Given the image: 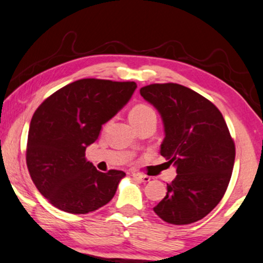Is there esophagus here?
Returning a JSON list of instances; mask_svg holds the SVG:
<instances>
[{
    "mask_svg": "<svg viewBox=\"0 0 263 263\" xmlns=\"http://www.w3.org/2000/svg\"><path fill=\"white\" fill-rule=\"evenodd\" d=\"M134 178L137 179V181H139V182H149V181H151V177H149V176L141 175V174H135Z\"/></svg>",
    "mask_w": 263,
    "mask_h": 263,
    "instance_id": "esophagus-1",
    "label": "esophagus"
}]
</instances>
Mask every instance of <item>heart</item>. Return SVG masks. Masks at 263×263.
I'll return each instance as SVG.
<instances>
[{"instance_id":"obj_1","label":"heart","mask_w":263,"mask_h":263,"mask_svg":"<svg viewBox=\"0 0 263 263\" xmlns=\"http://www.w3.org/2000/svg\"><path fill=\"white\" fill-rule=\"evenodd\" d=\"M149 119H156L154 109L147 104H137L129 111V120L135 126L149 120Z\"/></svg>"}]
</instances>
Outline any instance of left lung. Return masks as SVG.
<instances>
[{"label": "left lung", "instance_id": "obj_1", "mask_svg": "<svg viewBox=\"0 0 263 263\" xmlns=\"http://www.w3.org/2000/svg\"><path fill=\"white\" fill-rule=\"evenodd\" d=\"M139 92L160 112V153L177 172L155 214L171 224L201 220L223 198L233 171L235 145L223 116L214 103L182 85L152 84Z\"/></svg>", "mask_w": 263, "mask_h": 263}]
</instances>
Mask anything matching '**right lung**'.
Here are the masks:
<instances>
[{"instance_id":"right-lung-1","label":"right lung","mask_w":263,"mask_h":263,"mask_svg":"<svg viewBox=\"0 0 263 263\" xmlns=\"http://www.w3.org/2000/svg\"><path fill=\"white\" fill-rule=\"evenodd\" d=\"M134 81L82 79L46 98L30 122L26 166L39 192L59 210L88 214L108 204L124 171H98L85 152L124 107Z\"/></svg>"}]
</instances>
